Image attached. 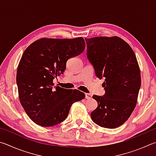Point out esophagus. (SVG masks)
<instances>
[{"label": "esophagus", "instance_id": "1", "mask_svg": "<svg viewBox=\"0 0 156 156\" xmlns=\"http://www.w3.org/2000/svg\"><path fill=\"white\" fill-rule=\"evenodd\" d=\"M91 97H92L91 94H85V98L90 99V98H91Z\"/></svg>", "mask_w": 156, "mask_h": 156}]
</instances>
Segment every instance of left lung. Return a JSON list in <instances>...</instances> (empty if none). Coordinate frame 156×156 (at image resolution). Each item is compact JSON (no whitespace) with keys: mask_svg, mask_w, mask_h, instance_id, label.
<instances>
[{"mask_svg":"<svg viewBox=\"0 0 156 156\" xmlns=\"http://www.w3.org/2000/svg\"><path fill=\"white\" fill-rule=\"evenodd\" d=\"M87 54L98 78H105L103 96L94 95L98 107L91 113L93 122L102 127H118L136 106L141 86L140 71L129 44L118 36L85 38Z\"/></svg>","mask_w":156,"mask_h":156,"instance_id":"left-lung-1","label":"left lung"}]
</instances>
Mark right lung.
<instances>
[{
	"label": "right lung",
	"mask_w": 156,
	"mask_h": 156,
	"mask_svg": "<svg viewBox=\"0 0 156 156\" xmlns=\"http://www.w3.org/2000/svg\"><path fill=\"white\" fill-rule=\"evenodd\" d=\"M83 38H43L29 46L18 66L16 83L20 104L30 119L42 126L56 125L66 119L73 103L85 98L77 89L53 87L71 58L84 51Z\"/></svg>",
	"instance_id": "add662e5"
}]
</instances>
